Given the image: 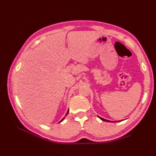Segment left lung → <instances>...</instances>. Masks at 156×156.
<instances>
[{
  "instance_id": "left-lung-1",
  "label": "left lung",
  "mask_w": 156,
  "mask_h": 156,
  "mask_svg": "<svg viewBox=\"0 0 156 156\" xmlns=\"http://www.w3.org/2000/svg\"><path fill=\"white\" fill-rule=\"evenodd\" d=\"M99 118H100V119L102 120V121H104V122H113L112 121H110V120H106V119H103V118H101V117H100V116H98ZM121 121V120H120ZM120 121H118V122H120ZM116 122V121H115Z\"/></svg>"
}]
</instances>
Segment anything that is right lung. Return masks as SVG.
Listing matches in <instances>:
<instances>
[{"instance_id":"obj_1","label":"right lung","mask_w":156,"mask_h":156,"mask_svg":"<svg viewBox=\"0 0 156 156\" xmlns=\"http://www.w3.org/2000/svg\"><path fill=\"white\" fill-rule=\"evenodd\" d=\"M68 112H69V110H68V111H67V113H66V115H68ZM65 116H64V118H63V119H62V120H60V122H59V123H60V122H62V121H63V120H64V118H65Z\"/></svg>"}]
</instances>
